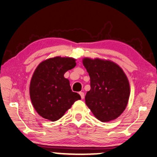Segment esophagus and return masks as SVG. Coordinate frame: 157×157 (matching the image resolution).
<instances>
[{
  "instance_id": "34e87169",
  "label": "esophagus",
  "mask_w": 157,
  "mask_h": 157,
  "mask_svg": "<svg viewBox=\"0 0 157 157\" xmlns=\"http://www.w3.org/2000/svg\"><path fill=\"white\" fill-rule=\"evenodd\" d=\"M79 95H81V98L83 99L84 98V93L83 92H79Z\"/></svg>"
}]
</instances>
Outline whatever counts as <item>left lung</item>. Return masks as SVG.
Returning <instances> with one entry per match:
<instances>
[{"instance_id":"8db88e82","label":"left lung","mask_w":157,"mask_h":157,"mask_svg":"<svg viewBox=\"0 0 157 157\" xmlns=\"http://www.w3.org/2000/svg\"><path fill=\"white\" fill-rule=\"evenodd\" d=\"M83 64L90 81L86 104L101 122L116 119L126 108L130 91L123 70L111 61L98 58H84Z\"/></svg>"}]
</instances>
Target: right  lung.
Masks as SVG:
<instances>
[{
  "label": "right lung",
  "instance_id": "add662e5",
  "mask_svg": "<svg viewBox=\"0 0 157 157\" xmlns=\"http://www.w3.org/2000/svg\"><path fill=\"white\" fill-rule=\"evenodd\" d=\"M75 62L73 58L56 56L43 61L36 68L29 85V95L34 108L44 119L56 121L81 99L63 76L76 67Z\"/></svg>",
  "mask_w": 157,
  "mask_h": 157
}]
</instances>
